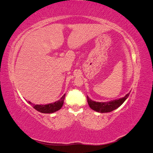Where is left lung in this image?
Wrapping results in <instances>:
<instances>
[{"label": "left lung", "mask_w": 153, "mask_h": 153, "mask_svg": "<svg viewBox=\"0 0 153 153\" xmlns=\"http://www.w3.org/2000/svg\"><path fill=\"white\" fill-rule=\"evenodd\" d=\"M129 93L130 92H129L128 94H127L122 98H119L118 100H115L110 101H106V102H96V101H92V100L89 99V98L87 96V99L88 104H89L91 108L98 112L106 113L112 112V111L119 107L124 102L125 100L128 98Z\"/></svg>", "instance_id": "left-lung-1"}]
</instances>
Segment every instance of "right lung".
Returning <instances> with one entry per match:
<instances>
[{"label": "right lung", "mask_w": 153, "mask_h": 153, "mask_svg": "<svg viewBox=\"0 0 153 153\" xmlns=\"http://www.w3.org/2000/svg\"><path fill=\"white\" fill-rule=\"evenodd\" d=\"M65 95L66 94H64L59 100L52 103H49L48 105H34L33 103L30 102V101H29V103L32 105L33 108L36 110H38V112L45 114H52L55 112H57V110L61 108L64 103Z\"/></svg>", "instance_id": "add662e5"}]
</instances>
